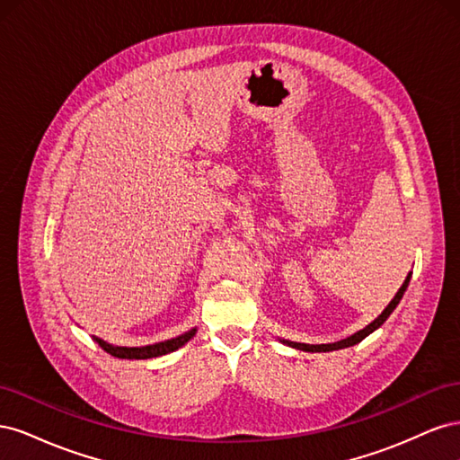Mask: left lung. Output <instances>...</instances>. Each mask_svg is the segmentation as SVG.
Returning <instances> with one entry per match:
<instances>
[{
    "label": "left lung",
    "instance_id": "obj_1",
    "mask_svg": "<svg viewBox=\"0 0 460 460\" xmlns=\"http://www.w3.org/2000/svg\"><path fill=\"white\" fill-rule=\"evenodd\" d=\"M409 282H411V272H409V276L405 278V282H402V286L399 288V291L395 294V297L389 301V305L387 307L384 309V313L374 320V323H370L367 328H363V330H358L357 333H353V336H349L347 340H341V341H336V343H320V345H309V343H296V341H284V343H288L289 347H296V349H301V351H311V353H326V351H336V349H345V347H351V345H355V343H358V341H363L368 333H372L376 328H380L385 320H387V316L394 313V309L397 307L399 305V301H401V297H402V294H405V289H407V286H409Z\"/></svg>",
    "mask_w": 460,
    "mask_h": 460
}]
</instances>
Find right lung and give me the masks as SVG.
Instances as JSON below:
<instances>
[{
  "label": "right lung",
  "instance_id": "right-lung-1",
  "mask_svg": "<svg viewBox=\"0 0 460 460\" xmlns=\"http://www.w3.org/2000/svg\"><path fill=\"white\" fill-rule=\"evenodd\" d=\"M193 336H196V330H190L174 340L161 341V343L147 345V347H119L113 343H107L100 338H93V340L102 345V349H105L107 353H111L113 357H119V358H153V357H161V355H166L171 351H176L178 347H182Z\"/></svg>",
  "mask_w": 460,
  "mask_h": 460
}]
</instances>
